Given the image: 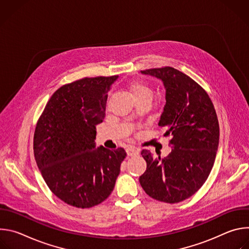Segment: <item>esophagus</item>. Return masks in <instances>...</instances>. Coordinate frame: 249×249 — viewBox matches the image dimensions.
Instances as JSON below:
<instances>
[{
    "instance_id": "34e87169",
    "label": "esophagus",
    "mask_w": 249,
    "mask_h": 249,
    "mask_svg": "<svg viewBox=\"0 0 249 249\" xmlns=\"http://www.w3.org/2000/svg\"><path fill=\"white\" fill-rule=\"evenodd\" d=\"M126 153H127L128 157L137 156V155H139V153H140V149H138V148H135V147H129V148H127V150H126Z\"/></svg>"
}]
</instances>
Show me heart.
<instances>
[{
  "label": "heart",
  "mask_w": 249,
  "mask_h": 249,
  "mask_svg": "<svg viewBox=\"0 0 249 249\" xmlns=\"http://www.w3.org/2000/svg\"><path fill=\"white\" fill-rule=\"evenodd\" d=\"M130 91L133 95L134 98H138V97H143V96H149L152 97V90L151 89L143 84V83H133L130 86Z\"/></svg>",
  "instance_id": "heart-1"
}]
</instances>
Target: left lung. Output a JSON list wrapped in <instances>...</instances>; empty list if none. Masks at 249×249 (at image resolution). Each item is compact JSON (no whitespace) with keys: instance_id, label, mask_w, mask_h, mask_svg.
Segmentation results:
<instances>
[{"instance_id":"left-lung-1","label":"left lung","mask_w":249,"mask_h":249,"mask_svg":"<svg viewBox=\"0 0 249 249\" xmlns=\"http://www.w3.org/2000/svg\"><path fill=\"white\" fill-rule=\"evenodd\" d=\"M160 80L165 104L159 126L169 136V155L154 158L141 152L147 169L140 184L152 198L178 203L197 192L207 180L216 159L220 128L216 110L207 92L190 77L171 67L141 71Z\"/></svg>"}]
</instances>
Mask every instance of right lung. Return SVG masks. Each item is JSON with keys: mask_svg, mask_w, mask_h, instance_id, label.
Returning a JSON list of instances; mask_svg holds the SVG:
<instances>
[{"mask_svg": "<svg viewBox=\"0 0 249 249\" xmlns=\"http://www.w3.org/2000/svg\"><path fill=\"white\" fill-rule=\"evenodd\" d=\"M118 76L85 78L58 89L37 122L33 152L49 189L63 202L90 208L107 198L126 157L122 148H96L95 126Z\"/></svg>", "mask_w": 249, "mask_h": 249, "instance_id": "add662e5", "label": "right lung"}]
</instances>
